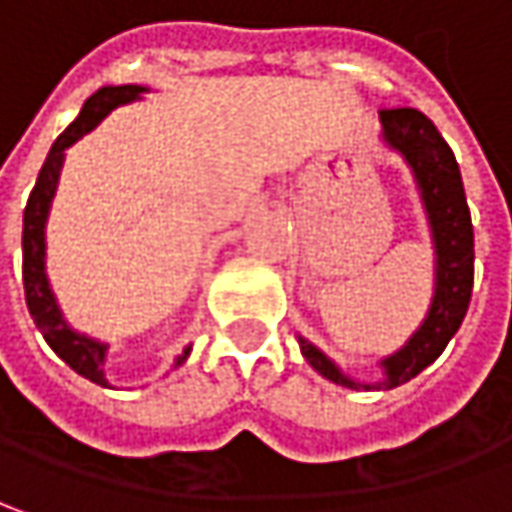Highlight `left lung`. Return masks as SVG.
<instances>
[{"label":"left lung","mask_w":512,"mask_h":512,"mask_svg":"<svg viewBox=\"0 0 512 512\" xmlns=\"http://www.w3.org/2000/svg\"><path fill=\"white\" fill-rule=\"evenodd\" d=\"M381 140L410 166L421 206L430 223L435 252V286L430 309L410 341L381 361V378L372 384H358L326 358L315 344L298 335L300 352L309 367L321 372L332 384L364 389H395L427 369L450 344L467 315L473 295V223L464 197V183L456 157L433 120L415 108H384L381 111Z\"/></svg>","instance_id":"obj_1"}]
</instances>
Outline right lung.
<instances>
[{
  "label": "right lung",
  "mask_w": 512,
  "mask_h": 512,
  "mask_svg": "<svg viewBox=\"0 0 512 512\" xmlns=\"http://www.w3.org/2000/svg\"><path fill=\"white\" fill-rule=\"evenodd\" d=\"M145 85H105L97 94H91L79 117L68 125L56 143L51 145L45 166L36 177V186L28 197L25 206V217H22V283H25V303L28 312L34 318L36 329L42 332V338L54 349L56 355L74 369L77 375L100 384V387H111L105 378V358H108V344H102L97 338H88L77 332L71 323L62 318V309L54 298V289L45 275V223L51 214V203H54L56 183H59V171L65 163V151L71 145L82 140L85 134H91L97 125L125 102H134L143 97ZM191 346L183 349V355H177L174 367H180L189 358Z\"/></svg>",
  "instance_id": "obj_1"
}]
</instances>
